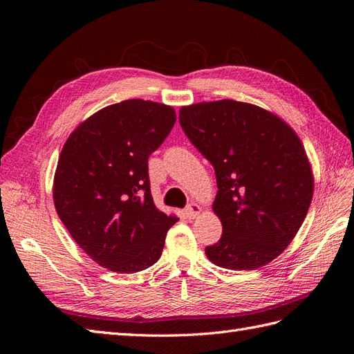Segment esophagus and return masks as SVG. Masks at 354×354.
<instances>
[{
    "label": "esophagus",
    "instance_id": "1",
    "mask_svg": "<svg viewBox=\"0 0 354 354\" xmlns=\"http://www.w3.org/2000/svg\"><path fill=\"white\" fill-rule=\"evenodd\" d=\"M199 212H201V207L198 205V203H195V202H192V203H189V205L185 208V216L187 217V218H196L198 216H199Z\"/></svg>",
    "mask_w": 354,
    "mask_h": 354
}]
</instances>
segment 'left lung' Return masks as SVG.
<instances>
[{
  "label": "left lung",
  "mask_w": 354,
  "mask_h": 354,
  "mask_svg": "<svg viewBox=\"0 0 354 354\" xmlns=\"http://www.w3.org/2000/svg\"><path fill=\"white\" fill-rule=\"evenodd\" d=\"M178 121L217 178L214 212L223 224L208 259L255 270L291 243L313 196V174L298 136L281 118L234 100L180 109Z\"/></svg>",
  "instance_id": "obj_1"
}]
</instances>
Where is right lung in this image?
<instances>
[{"label": "right lung", "instance_id": "obj_1", "mask_svg": "<svg viewBox=\"0 0 354 354\" xmlns=\"http://www.w3.org/2000/svg\"><path fill=\"white\" fill-rule=\"evenodd\" d=\"M174 122L171 106L125 100L90 116L62 149L56 211L80 248L112 272L153 266L178 220L155 207L147 165Z\"/></svg>", "mask_w": 354, "mask_h": 354}]
</instances>
